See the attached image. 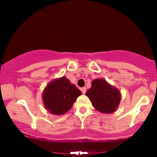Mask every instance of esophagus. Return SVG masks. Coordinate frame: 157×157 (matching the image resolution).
<instances>
[{"label": "esophagus", "mask_w": 157, "mask_h": 157, "mask_svg": "<svg viewBox=\"0 0 157 157\" xmlns=\"http://www.w3.org/2000/svg\"><path fill=\"white\" fill-rule=\"evenodd\" d=\"M81 92H82V94H85L86 92V87L81 88Z\"/></svg>", "instance_id": "34e87169"}]
</instances>
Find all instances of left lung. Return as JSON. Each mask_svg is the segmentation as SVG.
Listing matches in <instances>:
<instances>
[{
    "instance_id": "obj_1",
    "label": "left lung",
    "mask_w": 157,
    "mask_h": 157,
    "mask_svg": "<svg viewBox=\"0 0 157 157\" xmlns=\"http://www.w3.org/2000/svg\"><path fill=\"white\" fill-rule=\"evenodd\" d=\"M91 104L98 111L112 113L117 110L121 101V92L103 78L92 81L91 87L86 93Z\"/></svg>"
}]
</instances>
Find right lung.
I'll return each mask as SVG.
<instances>
[{
  "label": "right lung",
  "instance_id": "1",
  "mask_svg": "<svg viewBox=\"0 0 157 157\" xmlns=\"http://www.w3.org/2000/svg\"><path fill=\"white\" fill-rule=\"evenodd\" d=\"M81 91L66 76L55 78L45 87L42 94L44 107L53 115H63L68 111Z\"/></svg>",
  "mask_w": 157,
  "mask_h": 157
}]
</instances>
